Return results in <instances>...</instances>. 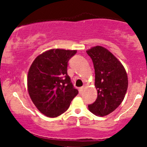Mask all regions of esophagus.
Masks as SVG:
<instances>
[{
	"label": "esophagus",
	"instance_id": "1",
	"mask_svg": "<svg viewBox=\"0 0 147 147\" xmlns=\"http://www.w3.org/2000/svg\"><path fill=\"white\" fill-rule=\"evenodd\" d=\"M83 90H84V87H81L80 88H79V92H80V94H82Z\"/></svg>",
	"mask_w": 147,
	"mask_h": 147
}]
</instances>
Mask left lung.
<instances>
[{
    "mask_svg": "<svg viewBox=\"0 0 147 147\" xmlns=\"http://www.w3.org/2000/svg\"><path fill=\"white\" fill-rule=\"evenodd\" d=\"M86 52L94 65L97 90V100L88 108L97 116H106L124 100L128 87L127 74L122 64L107 49L95 46Z\"/></svg>",
    "mask_w": 147,
    "mask_h": 147,
    "instance_id": "1",
    "label": "left lung"
}]
</instances>
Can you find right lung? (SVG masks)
<instances>
[{
	"mask_svg": "<svg viewBox=\"0 0 147 147\" xmlns=\"http://www.w3.org/2000/svg\"><path fill=\"white\" fill-rule=\"evenodd\" d=\"M76 53L52 49L38 55L30 67L28 93L38 110L48 117L64 113L78 94L67 72L68 61Z\"/></svg>",
	"mask_w": 147,
	"mask_h": 147,
	"instance_id": "1",
	"label": "right lung"
}]
</instances>
